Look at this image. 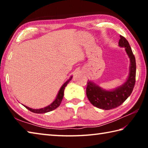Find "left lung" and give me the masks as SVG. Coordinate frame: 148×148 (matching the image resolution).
Listing matches in <instances>:
<instances>
[{
  "label": "left lung",
  "mask_w": 148,
  "mask_h": 148,
  "mask_svg": "<svg viewBox=\"0 0 148 148\" xmlns=\"http://www.w3.org/2000/svg\"><path fill=\"white\" fill-rule=\"evenodd\" d=\"M119 46L125 47L130 59L129 74L126 82L121 86L106 90L91 81L87 82L86 94L90 102L99 108L108 110L118 107L131 95L136 81V60L129 43L125 37L120 36Z\"/></svg>",
  "instance_id": "obj_1"
}]
</instances>
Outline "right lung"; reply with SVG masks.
Returning <instances> with one entry per match:
<instances>
[{"mask_svg": "<svg viewBox=\"0 0 148 148\" xmlns=\"http://www.w3.org/2000/svg\"><path fill=\"white\" fill-rule=\"evenodd\" d=\"M72 76L70 77V78L67 80V81L65 82L63 85H62L61 87V89H59L58 94H57L56 99L54 100V101L52 102V103L48 105V106H47L44 108H40V109H32L28 106H25L23 104V105L27 109H28L31 112L36 114H44V113H46V112H51L52 110H54L55 109H56L57 108H58L59 106V105L61 104V101L62 99H63V96H64V90L65 89V87H66V86H67V84H68L70 82V81L72 79Z\"/></svg>", "mask_w": 148, "mask_h": 148, "instance_id": "right-lung-1", "label": "right lung"}]
</instances>
